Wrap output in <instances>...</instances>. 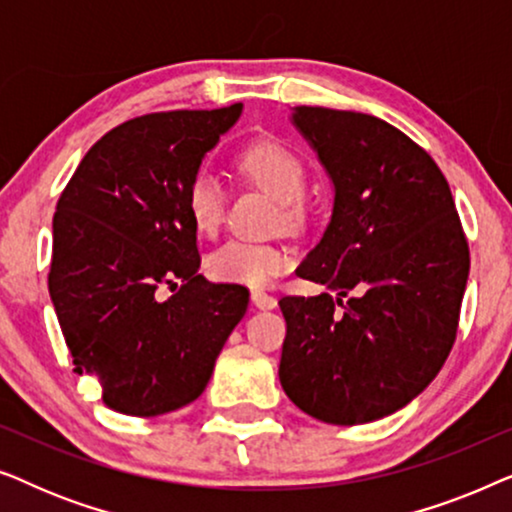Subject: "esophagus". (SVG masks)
<instances>
[{
  "mask_svg": "<svg viewBox=\"0 0 512 512\" xmlns=\"http://www.w3.org/2000/svg\"><path fill=\"white\" fill-rule=\"evenodd\" d=\"M251 303H254L258 310H272V307L277 305L275 296H270V293H265L263 289H254L251 291Z\"/></svg>",
  "mask_w": 512,
  "mask_h": 512,
  "instance_id": "34e87169",
  "label": "esophagus"
}]
</instances>
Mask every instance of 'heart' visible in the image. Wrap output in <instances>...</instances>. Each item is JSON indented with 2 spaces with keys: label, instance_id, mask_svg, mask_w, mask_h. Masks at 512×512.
<instances>
[{
  "label": "heart",
  "instance_id": "b5f03b06",
  "mask_svg": "<svg viewBox=\"0 0 512 512\" xmlns=\"http://www.w3.org/2000/svg\"><path fill=\"white\" fill-rule=\"evenodd\" d=\"M237 167L284 205L286 219H296V205L307 188V167L298 153L275 139H256L237 153ZM223 205L226 193L221 181L207 170L195 172L186 186V212L200 235H214L219 230ZM291 261V251L284 244L230 240L207 256L205 270L214 282L265 286L282 275Z\"/></svg>",
  "mask_w": 512,
  "mask_h": 512
}]
</instances>
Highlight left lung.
I'll return each mask as SVG.
<instances>
[{"instance_id":"8db88e82","label":"left lung","mask_w":512,"mask_h":512,"mask_svg":"<svg viewBox=\"0 0 512 512\" xmlns=\"http://www.w3.org/2000/svg\"><path fill=\"white\" fill-rule=\"evenodd\" d=\"M293 123L335 188L331 223L296 275L338 298L279 300V382L321 422H375L422 394L450 356L468 242L436 160L394 125L326 107H296Z\"/></svg>"}]
</instances>
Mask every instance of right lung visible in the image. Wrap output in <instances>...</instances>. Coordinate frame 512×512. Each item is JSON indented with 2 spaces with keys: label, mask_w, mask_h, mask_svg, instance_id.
<instances>
[{
  "label": "right lung",
  "mask_w": 512,
  "mask_h": 512,
  "mask_svg": "<svg viewBox=\"0 0 512 512\" xmlns=\"http://www.w3.org/2000/svg\"><path fill=\"white\" fill-rule=\"evenodd\" d=\"M242 114L158 111L109 130L76 167L53 216L48 291L74 373L107 408L165 415L195 401L249 305L240 284L198 275L186 186ZM170 288L173 296L160 299Z\"/></svg>",
  "instance_id": "right-lung-1"
}]
</instances>
